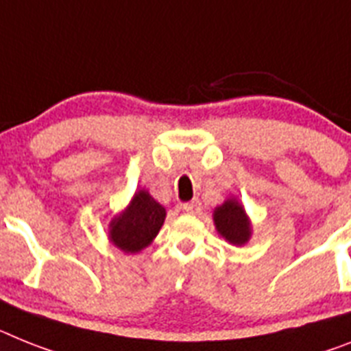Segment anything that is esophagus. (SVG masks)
<instances>
[{"label": "esophagus", "mask_w": 351, "mask_h": 351, "mask_svg": "<svg viewBox=\"0 0 351 351\" xmlns=\"http://www.w3.org/2000/svg\"><path fill=\"white\" fill-rule=\"evenodd\" d=\"M182 210L189 212V214H198V212L202 210V203H199V199H193V202L182 203Z\"/></svg>", "instance_id": "esophagus-1"}]
</instances>
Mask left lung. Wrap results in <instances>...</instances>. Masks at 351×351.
I'll list each match as a JSON object with an SVG mask.
<instances>
[{
    "mask_svg": "<svg viewBox=\"0 0 351 351\" xmlns=\"http://www.w3.org/2000/svg\"><path fill=\"white\" fill-rule=\"evenodd\" d=\"M216 228L228 243L244 244L250 239V221L235 199H228L214 212Z\"/></svg>",
    "mask_w": 351,
    "mask_h": 351,
    "instance_id": "left-lung-1",
    "label": "left lung"
}]
</instances>
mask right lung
Masks as SVG:
<instances>
[{"label":"right lung","mask_w":351,"mask_h":351,"mask_svg":"<svg viewBox=\"0 0 351 351\" xmlns=\"http://www.w3.org/2000/svg\"><path fill=\"white\" fill-rule=\"evenodd\" d=\"M164 219L166 208L146 191H139L130 207L110 223V241L126 253L139 252L155 239Z\"/></svg>","instance_id":"add662e5"}]
</instances>
